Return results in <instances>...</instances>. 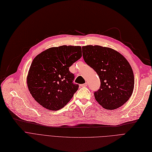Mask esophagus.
I'll return each mask as SVG.
<instances>
[{"label":"esophagus","mask_w":152,"mask_h":152,"mask_svg":"<svg viewBox=\"0 0 152 152\" xmlns=\"http://www.w3.org/2000/svg\"><path fill=\"white\" fill-rule=\"evenodd\" d=\"M88 86V83H85L84 84H81V87H86V86Z\"/></svg>","instance_id":"esophagus-1"}]
</instances>
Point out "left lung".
Masks as SVG:
<instances>
[{"label": "left lung", "mask_w": 152, "mask_h": 152, "mask_svg": "<svg viewBox=\"0 0 152 152\" xmlns=\"http://www.w3.org/2000/svg\"><path fill=\"white\" fill-rule=\"evenodd\" d=\"M83 59L100 79L101 86L94 92L96 100L109 110L120 107L132 96L134 88V72L121 53L98 45L82 47Z\"/></svg>", "instance_id": "left-lung-1"}]
</instances>
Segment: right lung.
<instances>
[{
  "label": "right lung",
  "instance_id": "1",
  "mask_svg": "<svg viewBox=\"0 0 152 152\" xmlns=\"http://www.w3.org/2000/svg\"><path fill=\"white\" fill-rule=\"evenodd\" d=\"M82 56L80 46L52 47L33 60L27 76L30 94L45 108L58 110L71 99L79 85L69 68Z\"/></svg>",
  "mask_w": 152,
  "mask_h": 152
}]
</instances>
